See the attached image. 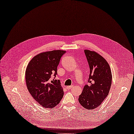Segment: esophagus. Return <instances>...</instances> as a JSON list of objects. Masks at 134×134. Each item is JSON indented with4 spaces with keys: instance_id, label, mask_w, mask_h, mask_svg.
Instances as JSON below:
<instances>
[{
    "instance_id": "1",
    "label": "esophagus",
    "mask_w": 134,
    "mask_h": 134,
    "mask_svg": "<svg viewBox=\"0 0 134 134\" xmlns=\"http://www.w3.org/2000/svg\"><path fill=\"white\" fill-rule=\"evenodd\" d=\"M74 87L73 85H71V86H66V89H72V87Z\"/></svg>"
}]
</instances>
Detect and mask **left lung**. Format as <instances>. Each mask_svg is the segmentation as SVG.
Returning <instances> with one entry per match:
<instances>
[{
	"label": "left lung",
	"instance_id": "left-lung-1",
	"mask_svg": "<svg viewBox=\"0 0 134 134\" xmlns=\"http://www.w3.org/2000/svg\"><path fill=\"white\" fill-rule=\"evenodd\" d=\"M90 68L88 85H86L79 102L84 108L93 110L99 107L109 94L111 85L112 74L108 63L94 51L85 50Z\"/></svg>",
	"mask_w": 134,
	"mask_h": 134
}]
</instances>
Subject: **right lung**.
I'll list each match as a JSON object with an SVG mask.
<instances>
[{"label":"right lung","mask_w":134,"mask_h":134,"mask_svg":"<svg viewBox=\"0 0 134 134\" xmlns=\"http://www.w3.org/2000/svg\"><path fill=\"white\" fill-rule=\"evenodd\" d=\"M66 51L61 50L41 53L29 62L25 71L27 90L32 97L43 107L53 108L59 104L64 91L56 76L57 67Z\"/></svg>","instance_id":"obj_1"}]
</instances>
